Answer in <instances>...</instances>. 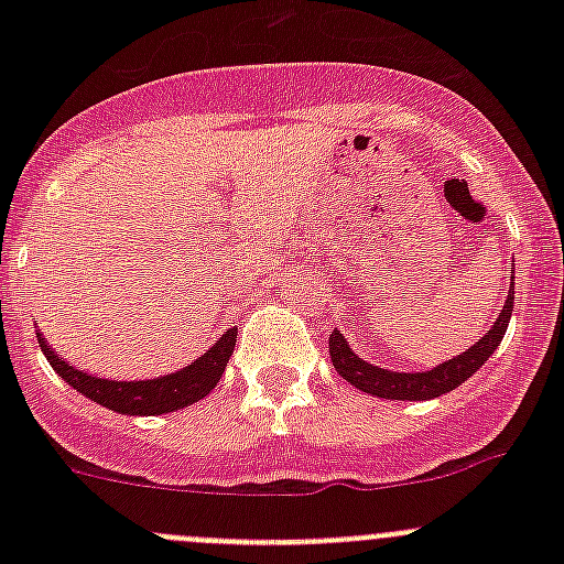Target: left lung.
<instances>
[{
  "label": "left lung",
  "mask_w": 564,
  "mask_h": 564,
  "mask_svg": "<svg viewBox=\"0 0 564 564\" xmlns=\"http://www.w3.org/2000/svg\"><path fill=\"white\" fill-rule=\"evenodd\" d=\"M513 286L510 281L508 300L502 305V314L497 316V322L491 324L486 335L477 340L475 346H469L466 351H460L453 360L440 362L431 371H390V368H379L373 362L362 360L360 355H355V349L349 346V340L340 335V329H333L329 335V357H333V366L340 377L349 384H355L357 390L368 392V395L388 398V401H429V398H440L445 392L456 390L458 384H464L466 379L475 371H480L482 362L494 355V349L499 346V340L505 338V329H508L510 316H513Z\"/></svg>",
  "instance_id": "8db88e82"
}]
</instances>
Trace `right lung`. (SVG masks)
<instances>
[{"label": "right lung", "mask_w": 564, "mask_h": 564, "mask_svg": "<svg viewBox=\"0 0 564 564\" xmlns=\"http://www.w3.org/2000/svg\"><path fill=\"white\" fill-rule=\"evenodd\" d=\"M37 344L40 349H43L48 366L54 368L73 390L87 395L89 401L100 403V406L119 414L150 417V414H169L182 406H191V403L202 401L204 395L213 392L218 379L224 377L231 351H235L237 327L226 329L218 338V344L209 346V349L204 351L198 360H193L191 366L180 368V371L174 373H163V377L158 379H135V382H117V379H100L95 377V373L78 371L76 366L62 360L40 333Z\"/></svg>", "instance_id": "1"}]
</instances>
